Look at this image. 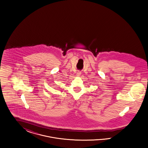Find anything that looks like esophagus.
I'll use <instances>...</instances> for the list:
<instances>
[{
	"mask_svg": "<svg viewBox=\"0 0 148 148\" xmlns=\"http://www.w3.org/2000/svg\"><path fill=\"white\" fill-rule=\"evenodd\" d=\"M81 73L80 72H77V74H77V76H80L81 75Z\"/></svg>",
	"mask_w": 148,
	"mask_h": 148,
	"instance_id": "34e87169",
	"label": "esophagus"
}]
</instances>
